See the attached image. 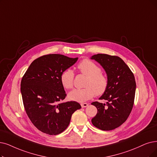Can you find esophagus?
Segmentation results:
<instances>
[{"label": "esophagus", "mask_w": 157, "mask_h": 157, "mask_svg": "<svg viewBox=\"0 0 157 157\" xmlns=\"http://www.w3.org/2000/svg\"><path fill=\"white\" fill-rule=\"evenodd\" d=\"M88 105V104L87 103H82L81 104V106H82V108H86L87 106Z\"/></svg>", "instance_id": "obj_1"}]
</instances>
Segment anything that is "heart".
<instances>
[{"label":"heart","mask_w":157,"mask_h":157,"mask_svg":"<svg viewBox=\"0 0 157 157\" xmlns=\"http://www.w3.org/2000/svg\"><path fill=\"white\" fill-rule=\"evenodd\" d=\"M77 68L78 71L87 76L85 88L75 89L68 95L70 100L83 102L92 98L96 94L102 95L108 88L109 78L102 73L101 68L90 59L80 61ZM75 73L71 69H67L60 75V82L65 89L70 90L73 87Z\"/></svg>","instance_id":"1"}]
</instances>
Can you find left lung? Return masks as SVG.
Wrapping results in <instances>:
<instances>
[{
    "label": "left lung",
    "instance_id": "1",
    "mask_svg": "<svg viewBox=\"0 0 157 157\" xmlns=\"http://www.w3.org/2000/svg\"><path fill=\"white\" fill-rule=\"evenodd\" d=\"M91 59L104 67L109 78L108 88L99 98L105 100L106 103H91L97 109L91 122L94 126L101 130L115 129L126 122L132 111L136 90L134 75L117 56L97 54Z\"/></svg>",
    "mask_w": 157,
    "mask_h": 157
}]
</instances>
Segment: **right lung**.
<instances>
[{
  "label": "right lung",
  "mask_w": 157,
  "mask_h": 157,
  "mask_svg": "<svg viewBox=\"0 0 157 157\" xmlns=\"http://www.w3.org/2000/svg\"><path fill=\"white\" fill-rule=\"evenodd\" d=\"M78 58L60 54L41 56L33 61L21 83L24 107L29 120L42 132L57 135L67 128L73 113L81 108L75 101L62 102L66 93L61 73Z\"/></svg>",
  "instance_id": "add662e5"
}]
</instances>
